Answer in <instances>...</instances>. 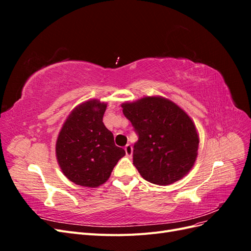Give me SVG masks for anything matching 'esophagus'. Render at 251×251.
Instances as JSON below:
<instances>
[{"mask_svg":"<svg viewBox=\"0 0 251 251\" xmlns=\"http://www.w3.org/2000/svg\"><path fill=\"white\" fill-rule=\"evenodd\" d=\"M125 151H126V154L127 157H131L132 154H133V148L131 144H126V146L125 147Z\"/></svg>","mask_w":251,"mask_h":251,"instance_id":"obj_1","label":"esophagus"}]
</instances>
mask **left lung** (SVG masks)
Segmentation results:
<instances>
[{
    "mask_svg": "<svg viewBox=\"0 0 251 251\" xmlns=\"http://www.w3.org/2000/svg\"><path fill=\"white\" fill-rule=\"evenodd\" d=\"M138 141L133 164L143 179L158 185L174 183L192 170L198 155L199 136L187 114L159 96L121 104Z\"/></svg>",
    "mask_w": 251,
    "mask_h": 251,
    "instance_id": "obj_1",
    "label": "left lung"
}]
</instances>
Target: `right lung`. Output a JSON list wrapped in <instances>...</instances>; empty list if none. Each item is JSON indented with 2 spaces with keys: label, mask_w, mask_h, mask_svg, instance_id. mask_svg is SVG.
<instances>
[{
  "label": "right lung",
  "mask_w": 251,
  "mask_h": 251,
  "mask_svg": "<svg viewBox=\"0 0 251 251\" xmlns=\"http://www.w3.org/2000/svg\"><path fill=\"white\" fill-rule=\"evenodd\" d=\"M107 103L97 100L77 105L68 116L56 140V158L65 176L75 184L97 187L103 184L124 149L102 123Z\"/></svg>",
  "instance_id": "obj_1"
}]
</instances>
